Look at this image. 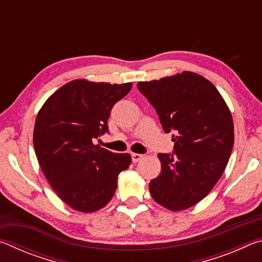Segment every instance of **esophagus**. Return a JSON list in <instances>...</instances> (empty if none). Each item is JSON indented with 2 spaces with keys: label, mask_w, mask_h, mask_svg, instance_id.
I'll return each instance as SVG.
<instances>
[{
  "label": "esophagus",
  "mask_w": 262,
  "mask_h": 262,
  "mask_svg": "<svg viewBox=\"0 0 262 262\" xmlns=\"http://www.w3.org/2000/svg\"><path fill=\"white\" fill-rule=\"evenodd\" d=\"M142 158H143V155H140V154H132V161H133V163L140 162Z\"/></svg>",
  "instance_id": "obj_1"
}]
</instances>
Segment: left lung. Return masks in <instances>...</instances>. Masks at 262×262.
Returning <instances> with one entry per match:
<instances>
[{
    "label": "left lung",
    "instance_id": "left-lung-1",
    "mask_svg": "<svg viewBox=\"0 0 262 262\" xmlns=\"http://www.w3.org/2000/svg\"><path fill=\"white\" fill-rule=\"evenodd\" d=\"M137 89L172 133L173 154H158L161 173L149 184L155 201L172 211L187 209L209 194L233 147L232 115L214 84L195 73L139 82Z\"/></svg>",
    "mask_w": 262,
    "mask_h": 262
}]
</instances>
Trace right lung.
Returning <instances> with one entry per match:
<instances>
[{
	"mask_svg": "<svg viewBox=\"0 0 262 262\" xmlns=\"http://www.w3.org/2000/svg\"><path fill=\"white\" fill-rule=\"evenodd\" d=\"M132 83L75 79L48 98L35 119L33 145L46 179L62 201L82 212L112 200L118 176L132 163L129 154L95 145L108 132L107 119Z\"/></svg>",
	"mask_w": 262,
	"mask_h": 262,
	"instance_id": "right-lung-1",
	"label": "right lung"
}]
</instances>
